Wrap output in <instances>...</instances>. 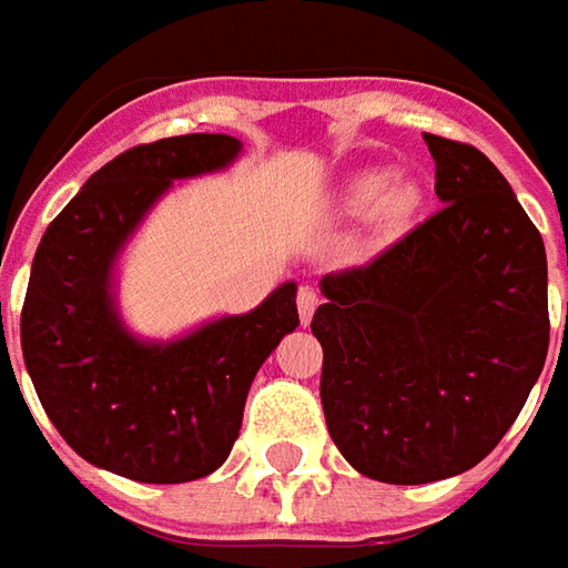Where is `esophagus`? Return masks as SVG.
<instances>
[{
    "instance_id": "obj_1",
    "label": "esophagus",
    "mask_w": 568,
    "mask_h": 568,
    "mask_svg": "<svg viewBox=\"0 0 568 568\" xmlns=\"http://www.w3.org/2000/svg\"><path fill=\"white\" fill-rule=\"evenodd\" d=\"M318 306V294L313 287H300V294H296V310H300V318H303V325L313 318Z\"/></svg>"
}]
</instances>
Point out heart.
Instances as JSON below:
<instances>
[{
	"mask_svg": "<svg viewBox=\"0 0 568 568\" xmlns=\"http://www.w3.org/2000/svg\"><path fill=\"white\" fill-rule=\"evenodd\" d=\"M417 205H420L417 183L392 180L388 170L361 173L357 180H351V186L344 192V207L351 214H373V211H379V217L388 227H404L414 217Z\"/></svg>",
	"mask_w": 568,
	"mask_h": 568,
	"instance_id": "obj_1",
	"label": "heart"
}]
</instances>
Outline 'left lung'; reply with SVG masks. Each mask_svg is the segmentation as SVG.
I'll use <instances>...</instances> for the list:
<instances>
[{
    "label": "left lung",
    "instance_id": "8db88e82",
    "mask_svg": "<svg viewBox=\"0 0 568 568\" xmlns=\"http://www.w3.org/2000/svg\"><path fill=\"white\" fill-rule=\"evenodd\" d=\"M433 214L369 265L325 274L313 316L322 410L382 484H433L490 455L547 361V252L487 154L424 135Z\"/></svg>",
    "mask_w": 568,
    "mask_h": 568
}]
</instances>
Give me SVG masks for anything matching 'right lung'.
Listing matches in <instances>:
<instances>
[{
	"label": "right lung",
	"mask_w": 568,
	"mask_h": 568,
	"mask_svg": "<svg viewBox=\"0 0 568 568\" xmlns=\"http://www.w3.org/2000/svg\"><path fill=\"white\" fill-rule=\"evenodd\" d=\"M233 135H176L113 158L47 227L21 310V351L59 436L94 468L186 484L227 462L258 366L296 316V281L243 316L151 341L120 313L116 268L151 207L180 180L227 170Z\"/></svg>",
	"instance_id": "1"
}]
</instances>
